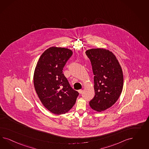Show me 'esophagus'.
<instances>
[{"label":"esophagus","mask_w":149,"mask_h":149,"mask_svg":"<svg viewBox=\"0 0 149 149\" xmlns=\"http://www.w3.org/2000/svg\"><path fill=\"white\" fill-rule=\"evenodd\" d=\"M78 92H79V93L80 94H81L82 93V90H79L78 91Z\"/></svg>","instance_id":"1"}]
</instances>
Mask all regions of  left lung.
Returning a JSON list of instances; mask_svg holds the SVG:
<instances>
[{
    "label": "left lung",
    "instance_id": "1",
    "mask_svg": "<svg viewBox=\"0 0 149 149\" xmlns=\"http://www.w3.org/2000/svg\"><path fill=\"white\" fill-rule=\"evenodd\" d=\"M94 74L95 95L90 102L91 108L101 112L110 108L122 92V68L113 52L104 49L87 50Z\"/></svg>",
    "mask_w": 149,
    "mask_h": 149
}]
</instances>
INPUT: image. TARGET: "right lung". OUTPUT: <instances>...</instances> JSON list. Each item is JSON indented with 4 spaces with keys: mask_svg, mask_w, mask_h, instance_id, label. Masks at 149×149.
I'll return each instance as SVG.
<instances>
[{
    "mask_svg": "<svg viewBox=\"0 0 149 149\" xmlns=\"http://www.w3.org/2000/svg\"><path fill=\"white\" fill-rule=\"evenodd\" d=\"M72 54V51L68 49L51 47L41 54L35 69L34 86L36 93L45 108L55 114L68 112L79 95L63 73Z\"/></svg>",
    "mask_w": 149,
    "mask_h": 149,
    "instance_id": "add662e5",
    "label": "right lung"
}]
</instances>
